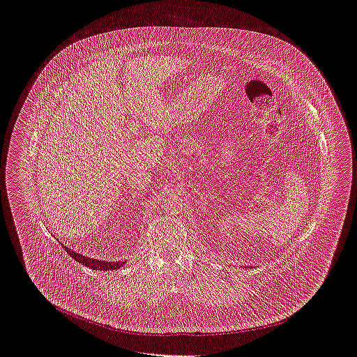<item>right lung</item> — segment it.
<instances>
[{
  "label": "right lung",
  "mask_w": 357,
  "mask_h": 357,
  "mask_svg": "<svg viewBox=\"0 0 357 357\" xmlns=\"http://www.w3.org/2000/svg\"><path fill=\"white\" fill-rule=\"evenodd\" d=\"M63 248L67 250V253L73 259H76L77 262L83 264L85 266L93 269V271H115V269H120L126 264V261L124 262H118V261L116 262H109V261H104V259H95V258H91V257L76 253V252L68 249V246L63 245Z\"/></svg>",
  "instance_id": "1"
}]
</instances>
